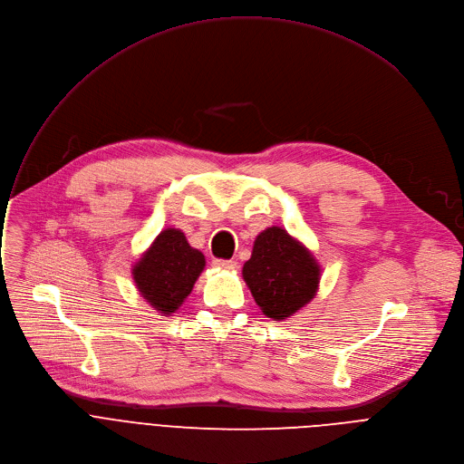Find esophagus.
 I'll return each mask as SVG.
<instances>
[{
  "mask_svg": "<svg viewBox=\"0 0 464 464\" xmlns=\"http://www.w3.org/2000/svg\"><path fill=\"white\" fill-rule=\"evenodd\" d=\"M214 267L218 269H236L237 264L232 260H214Z\"/></svg>",
  "mask_w": 464,
  "mask_h": 464,
  "instance_id": "esophagus-1",
  "label": "esophagus"
}]
</instances>
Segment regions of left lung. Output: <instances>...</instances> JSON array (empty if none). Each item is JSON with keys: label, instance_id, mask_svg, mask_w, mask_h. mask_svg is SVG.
Returning a JSON list of instances; mask_svg holds the SVG:
<instances>
[{"label": "left lung", "instance_id": "obj_1", "mask_svg": "<svg viewBox=\"0 0 464 464\" xmlns=\"http://www.w3.org/2000/svg\"><path fill=\"white\" fill-rule=\"evenodd\" d=\"M241 273L256 304L273 321H285L310 304L321 282V266L312 250L280 227L256 236Z\"/></svg>", "mask_w": 464, "mask_h": 464}]
</instances>
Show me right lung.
<instances>
[{
  "instance_id": "add662e5",
  "label": "right lung",
  "mask_w": 464,
  "mask_h": 464,
  "mask_svg": "<svg viewBox=\"0 0 464 464\" xmlns=\"http://www.w3.org/2000/svg\"><path fill=\"white\" fill-rule=\"evenodd\" d=\"M204 266V254L182 230L164 228L132 266V280L145 302L168 317L184 304Z\"/></svg>"
}]
</instances>
